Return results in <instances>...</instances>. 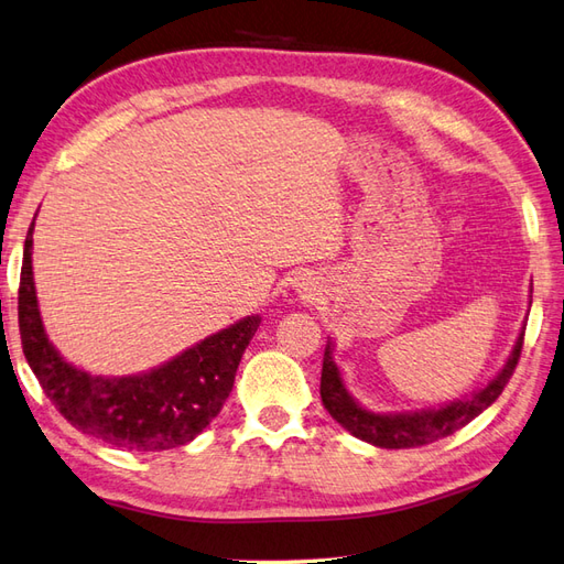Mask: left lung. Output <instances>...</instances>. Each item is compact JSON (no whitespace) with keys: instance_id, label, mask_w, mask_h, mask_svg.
Returning <instances> with one entry per match:
<instances>
[{"instance_id":"left-lung-1","label":"left lung","mask_w":564,"mask_h":564,"mask_svg":"<svg viewBox=\"0 0 564 564\" xmlns=\"http://www.w3.org/2000/svg\"><path fill=\"white\" fill-rule=\"evenodd\" d=\"M521 346H523V332L519 334L517 346L502 368V372L474 397L442 405V409L421 411V413L379 415L372 411H365L362 405H358L348 397V391L341 382V372H338L336 362L332 358V341H329L326 344L324 362H322V384H319L322 403L324 409L332 413L334 421L341 427H346L352 437L370 442L375 447H382V449L423 447V444L449 437L452 432L462 430L502 394V389L507 387V382L512 379L517 370V362L521 358Z\"/></svg>"}]
</instances>
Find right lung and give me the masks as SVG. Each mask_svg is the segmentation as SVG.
<instances>
[{"label":"right lung","mask_w":564,"mask_h":564,"mask_svg":"<svg viewBox=\"0 0 564 564\" xmlns=\"http://www.w3.org/2000/svg\"><path fill=\"white\" fill-rule=\"evenodd\" d=\"M35 220V218H33ZM33 223L25 235L19 281L23 356L45 397L90 437L127 452L182 447L220 413L235 372L261 317H247L139 377H94L72 368L47 341L33 288Z\"/></svg>","instance_id":"obj_1"}]
</instances>
